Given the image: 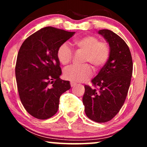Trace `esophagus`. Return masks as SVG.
Returning a JSON list of instances; mask_svg holds the SVG:
<instances>
[{
    "mask_svg": "<svg viewBox=\"0 0 147 147\" xmlns=\"http://www.w3.org/2000/svg\"><path fill=\"white\" fill-rule=\"evenodd\" d=\"M70 85H71V87L72 88V87H74V86L76 85V84L74 83V82H70Z\"/></svg>",
    "mask_w": 147,
    "mask_h": 147,
    "instance_id": "1",
    "label": "esophagus"
}]
</instances>
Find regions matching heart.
I'll list each match as a JSON object with an SVG mask.
<instances>
[{
	"mask_svg": "<svg viewBox=\"0 0 147 147\" xmlns=\"http://www.w3.org/2000/svg\"><path fill=\"white\" fill-rule=\"evenodd\" d=\"M73 45L78 50L85 52L83 62L91 63L94 69L102 68L107 62L110 55V49L107 43L99 41L95 36L87 35L76 39ZM57 57L60 63L65 65L71 61L72 51L67 44L63 43L57 49ZM91 66L88 64L73 65L64 70L65 79L72 82H82L92 76Z\"/></svg>",
	"mask_w": 147,
	"mask_h": 147,
	"instance_id": "heart-1",
	"label": "heart"
}]
</instances>
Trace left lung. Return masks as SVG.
Here are the masks:
<instances>
[{
  "instance_id": "1",
  "label": "left lung",
  "mask_w": 147,
  "mask_h": 147,
  "mask_svg": "<svg viewBox=\"0 0 147 147\" xmlns=\"http://www.w3.org/2000/svg\"><path fill=\"white\" fill-rule=\"evenodd\" d=\"M110 47L107 62L92 80L98 90L85 86L82 101L86 116L94 122H106L120 111L127 96L132 74L131 53L125 41L113 31H98Z\"/></svg>"
}]
</instances>
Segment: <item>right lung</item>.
<instances>
[{
  "label": "right lung",
  "instance_id": "add662e5",
  "mask_svg": "<svg viewBox=\"0 0 147 147\" xmlns=\"http://www.w3.org/2000/svg\"><path fill=\"white\" fill-rule=\"evenodd\" d=\"M75 32L52 27L42 28L27 38L20 47L15 67L19 97L25 110L40 120L57 113L59 98L71 88L59 78V47Z\"/></svg>",
  "mask_w": 147,
  "mask_h": 147
}]
</instances>
